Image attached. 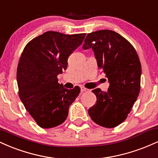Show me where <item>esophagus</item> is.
Listing matches in <instances>:
<instances>
[{
	"label": "esophagus",
	"instance_id": "34e87169",
	"mask_svg": "<svg viewBox=\"0 0 158 158\" xmlns=\"http://www.w3.org/2000/svg\"><path fill=\"white\" fill-rule=\"evenodd\" d=\"M88 89H87V88H84V87H82V88H81V92H88Z\"/></svg>",
	"mask_w": 158,
	"mask_h": 158
}]
</instances>
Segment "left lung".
Listing matches in <instances>:
<instances>
[{
	"mask_svg": "<svg viewBox=\"0 0 158 158\" xmlns=\"http://www.w3.org/2000/svg\"><path fill=\"white\" fill-rule=\"evenodd\" d=\"M84 42L83 50H93L98 68L109 82L108 91L92 90L97 103L88 114L97 124L114 128L126 119L138 97L142 71L138 55L125 38L112 30L88 33Z\"/></svg>",
	"mask_w": 158,
	"mask_h": 158,
	"instance_id": "8db88e82",
	"label": "left lung"
}]
</instances>
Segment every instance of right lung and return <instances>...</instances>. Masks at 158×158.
<instances>
[{
  "label": "right lung",
  "mask_w": 158,
  "mask_h": 158,
  "mask_svg": "<svg viewBox=\"0 0 158 158\" xmlns=\"http://www.w3.org/2000/svg\"><path fill=\"white\" fill-rule=\"evenodd\" d=\"M85 33L65 35L48 31L30 41L17 69L19 97L29 114L43 128L64 123L80 88L67 89L57 76L68 67L70 54L82 43Z\"/></svg>",
  "instance_id": "1"
}]
</instances>
